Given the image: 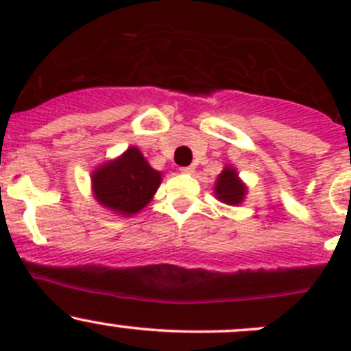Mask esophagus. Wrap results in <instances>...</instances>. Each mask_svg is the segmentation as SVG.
Returning <instances> with one entry per match:
<instances>
[{
	"instance_id": "1",
	"label": "esophagus",
	"mask_w": 351,
	"mask_h": 351,
	"mask_svg": "<svg viewBox=\"0 0 351 351\" xmlns=\"http://www.w3.org/2000/svg\"><path fill=\"white\" fill-rule=\"evenodd\" d=\"M180 171L186 173V175H192V173H195V166H183V168H180Z\"/></svg>"
}]
</instances>
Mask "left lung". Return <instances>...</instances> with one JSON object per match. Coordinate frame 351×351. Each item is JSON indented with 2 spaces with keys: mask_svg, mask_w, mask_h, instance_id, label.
<instances>
[{
  "mask_svg": "<svg viewBox=\"0 0 351 351\" xmlns=\"http://www.w3.org/2000/svg\"><path fill=\"white\" fill-rule=\"evenodd\" d=\"M214 195L219 202L226 205H232V207L243 204L247 195V186L239 178V173L234 166L226 165L224 169L219 173L214 183Z\"/></svg>",
  "mask_w": 351,
  "mask_h": 351,
  "instance_id": "obj_1",
  "label": "left lung"
}]
</instances>
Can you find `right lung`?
Segmentation results:
<instances>
[{
    "instance_id": "right-lung-1",
    "label": "right lung",
    "mask_w": 351,
    "mask_h": 351,
    "mask_svg": "<svg viewBox=\"0 0 351 351\" xmlns=\"http://www.w3.org/2000/svg\"><path fill=\"white\" fill-rule=\"evenodd\" d=\"M161 180V171L147 162L139 147L130 146L119 158L108 159L91 171V192L104 208L130 217L153 200Z\"/></svg>"
}]
</instances>
